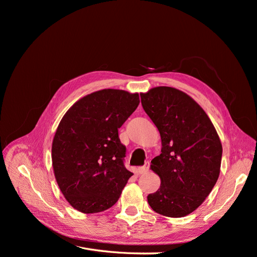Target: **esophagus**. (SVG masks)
Wrapping results in <instances>:
<instances>
[{
  "label": "esophagus",
  "instance_id": "esophagus-1",
  "mask_svg": "<svg viewBox=\"0 0 257 257\" xmlns=\"http://www.w3.org/2000/svg\"><path fill=\"white\" fill-rule=\"evenodd\" d=\"M149 167H150V164L149 163H146V164L143 166V167H139L138 168V174H146L148 170H149Z\"/></svg>",
  "mask_w": 257,
  "mask_h": 257
}]
</instances>
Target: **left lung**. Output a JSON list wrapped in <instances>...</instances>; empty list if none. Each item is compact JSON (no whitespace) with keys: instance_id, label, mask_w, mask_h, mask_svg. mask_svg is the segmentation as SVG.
Masks as SVG:
<instances>
[{"instance_id":"8db88e82","label":"left lung","mask_w":257,"mask_h":257,"mask_svg":"<svg viewBox=\"0 0 257 257\" xmlns=\"http://www.w3.org/2000/svg\"><path fill=\"white\" fill-rule=\"evenodd\" d=\"M141 97L162 142V153L150 166L161 185L148 195V204L162 215L183 217L204 203L216 183L222 160L220 137L205 110L186 93L155 87Z\"/></svg>"}]
</instances>
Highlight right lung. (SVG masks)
Wrapping results in <instances>:
<instances>
[{"instance_id": "add662e5", "label": "right lung", "mask_w": 257, "mask_h": 257, "mask_svg": "<svg viewBox=\"0 0 257 257\" xmlns=\"http://www.w3.org/2000/svg\"><path fill=\"white\" fill-rule=\"evenodd\" d=\"M139 105L138 93L104 89L69 108L54 134V177L65 199L82 213L112 207L133 173L123 164L118 130Z\"/></svg>"}]
</instances>
